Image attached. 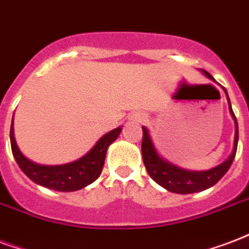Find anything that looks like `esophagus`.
<instances>
[{
	"instance_id": "1",
	"label": "esophagus",
	"mask_w": 249,
	"mask_h": 249,
	"mask_svg": "<svg viewBox=\"0 0 249 249\" xmlns=\"http://www.w3.org/2000/svg\"><path fill=\"white\" fill-rule=\"evenodd\" d=\"M132 120L134 121V123H143V121L146 120V115L145 113H142V112H136L132 116Z\"/></svg>"
}]
</instances>
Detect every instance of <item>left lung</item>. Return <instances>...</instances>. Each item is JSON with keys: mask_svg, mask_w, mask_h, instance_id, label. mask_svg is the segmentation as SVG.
I'll return each mask as SVG.
<instances>
[{"mask_svg": "<svg viewBox=\"0 0 249 249\" xmlns=\"http://www.w3.org/2000/svg\"><path fill=\"white\" fill-rule=\"evenodd\" d=\"M206 77L215 81V79L208 73L202 70ZM226 92V90H225ZM227 95V92H226ZM229 108H230V113L235 121V141H234V151L232 154L226 159L225 162L219 164V166L214 167L209 171H202V172H192V171L181 170L179 167L174 166L171 163L163 160L158 154L157 150L154 149V145L151 142L147 129L142 126V158H143V164H145L146 170L149 172L151 179L154 180L155 183L166 188L167 191L174 193H180V195H188V193L201 192L204 189L213 187L214 184H217L219 180L223 178L226 172L229 171L230 166L232 164V160L236 154V149H238V121L234 115V111L231 108V103L229 96Z\"/></svg>", "mask_w": 249, "mask_h": 249, "instance_id": "obj_1", "label": "left lung"}]
</instances>
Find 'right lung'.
Segmentation results:
<instances>
[{
  "label": "right lung",
  "mask_w": 249,
  "mask_h": 249,
  "mask_svg": "<svg viewBox=\"0 0 249 249\" xmlns=\"http://www.w3.org/2000/svg\"><path fill=\"white\" fill-rule=\"evenodd\" d=\"M121 132V128H116L107 133L96 142L89 154L69 164L64 166H39L24 158L15 143L13 124L10 128L11 151L20 170L36 184L51 188L60 192L78 191L98 179L103 170L104 159L107 154L108 146L115 141Z\"/></svg>",
  "instance_id": "add662e5"
}]
</instances>
